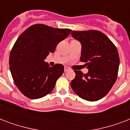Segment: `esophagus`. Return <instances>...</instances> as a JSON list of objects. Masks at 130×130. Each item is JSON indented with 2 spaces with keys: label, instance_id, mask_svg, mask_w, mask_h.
<instances>
[{
  "label": "esophagus",
  "instance_id": "esophagus-1",
  "mask_svg": "<svg viewBox=\"0 0 130 130\" xmlns=\"http://www.w3.org/2000/svg\"><path fill=\"white\" fill-rule=\"evenodd\" d=\"M69 68L68 67H65V69H64V70H65V71H69Z\"/></svg>",
  "mask_w": 130,
  "mask_h": 130
}]
</instances>
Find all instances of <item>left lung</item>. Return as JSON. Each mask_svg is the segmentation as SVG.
<instances>
[{
  "instance_id": "8db88e82",
  "label": "left lung",
  "mask_w": 130,
  "mask_h": 130,
  "mask_svg": "<svg viewBox=\"0 0 130 130\" xmlns=\"http://www.w3.org/2000/svg\"><path fill=\"white\" fill-rule=\"evenodd\" d=\"M71 35L82 44L80 61L88 72L73 70L71 81L73 90L80 98L96 101L106 96L117 79L119 66L118 51L111 40L96 30L73 31Z\"/></svg>"
}]
</instances>
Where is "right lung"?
Segmentation results:
<instances>
[{
  "label": "right lung",
  "instance_id": "1",
  "mask_svg": "<svg viewBox=\"0 0 130 130\" xmlns=\"http://www.w3.org/2000/svg\"><path fill=\"white\" fill-rule=\"evenodd\" d=\"M71 31L70 29L35 24L19 36L11 49L9 65L13 81L24 96L40 99L54 89L64 67L61 64L50 67L44 60Z\"/></svg>",
  "mask_w": 130,
  "mask_h": 130
}]
</instances>
